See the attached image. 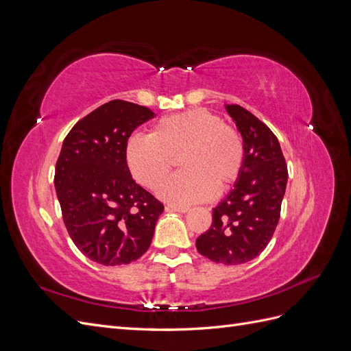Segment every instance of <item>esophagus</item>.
<instances>
[{"mask_svg": "<svg viewBox=\"0 0 351 351\" xmlns=\"http://www.w3.org/2000/svg\"><path fill=\"white\" fill-rule=\"evenodd\" d=\"M167 210H176V212H182V214H184V212L189 210V206H182V205H173L169 204L165 206Z\"/></svg>", "mask_w": 351, "mask_h": 351, "instance_id": "esophagus-1", "label": "esophagus"}]
</instances>
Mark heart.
Here are the masks:
<instances>
[{
    "mask_svg": "<svg viewBox=\"0 0 351 351\" xmlns=\"http://www.w3.org/2000/svg\"><path fill=\"white\" fill-rule=\"evenodd\" d=\"M127 168L142 186L158 190L178 159L182 173L162 189L174 204H195L234 184L244 167V143L234 127L206 110L167 115L149 136L133 134L125 142Z\"/></svg>",
    "mask_w": 351,
    "mask_h": 351,
    "instance_id": "b5f03b06",
    "label": "heart"
}]
</instances>
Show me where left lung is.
<instances>
[{
    "instance_id": "left-lung-1",
    "label": "left lung",
    "mask_w": 351,
    "mask_h": 351,
    "mask_svg": "<svg viewBox=\"0 0 351 351\" xmlns=\"http://www.w3.org/2000/svg\"><path fill=\"white\" fill-rule=\"evenodd\" d=\"M244 143V167L230 195L212 210L209 230L196 249L212 262L246 263L265 250L277 228L285 193L287 164L269 127L240 105H226Z\"/></svg>"
}]
</instances>
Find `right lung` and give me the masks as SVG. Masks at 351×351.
<instances>
[{
	"label": "right lung",
	"mask_w": 351,
	"mask_h": 351,
	"mask_svg": "<svg viewBox=\"0 0 351 351\" xmlns=\"http://www.w3.org/2000/svg\"><path fill=\"white\" fill-rule=\"evenodd\" d=\"M155 114L114 99L73 125L56 165V190L69 234L90 261L115 267L149 249L164 205L127 168L125 142Z\"/></svg>",
	"instance_id": "right-lung-1"
}]
</instances>
